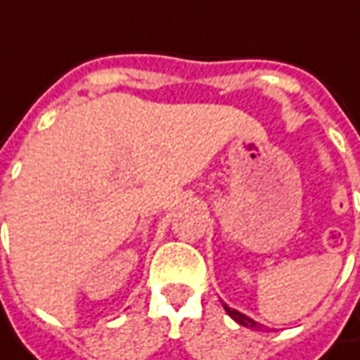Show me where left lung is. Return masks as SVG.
<instances>
[{
  "instance_id": "obj_1",
  "label": "left lung",
  "mask_w": 360,
  "mask_h": 360,
  "mask_svg": "<svg viewBox=\"0 0 360 360\" xmlns=\"http://www.w3.org/2000/svg\"><path fill=\"white\" fill-rule=\"evenodd\" d=\"M224 309H226L227 314L233 318L237 324L245 326V328H250V330H260V328H262L258 322H255L252 318H249L247 314H243V312H239V310L231 309V307H227V304H224Z\"/></svg>"
}]
</instances>
